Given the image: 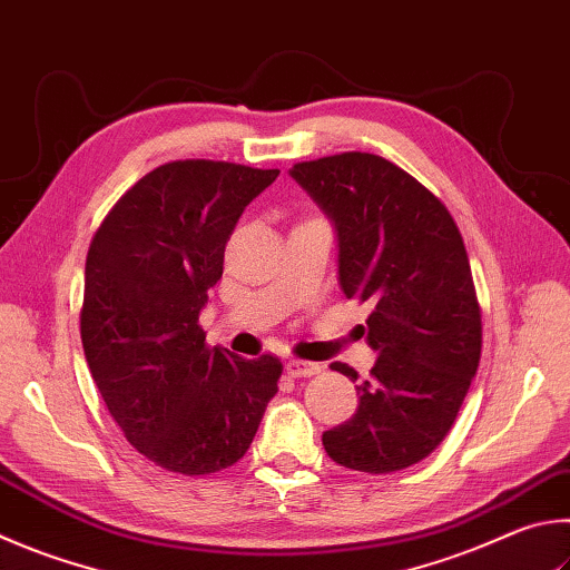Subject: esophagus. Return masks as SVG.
<instances>
[{
	"label": "esophagus",
	"instance_id": "obj_1",
	"mask_svg": "<svg viewBox=\"0 0 570 570\" xmlns=\"http://www.w3.org/2000/svg\"><path fill=\"white\" fill-rule=\"evenodd\" d=\"M286 371H288V376H294V379H312V376L321 374V371H324V366L314 364V361L288 358L286 361Z\"/></svg>",
	"mask_w": 570,
	"mask_h": 570
}]
</instances>
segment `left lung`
<instances>
[{"instance_id":"8db88e82","label":"left lung","mask_w":570,"mask_h":570,"mask_svg":"<svg viewBox=\"0 0 570 570\" xmlns=\"http://www.w3.org/2000/svg\"><path fill=\"white\" fill-rule=\"evenodd\" d=\"M288 174L334 226L338 284L371 304L364 331L379 354L356 386V413L321 441L346 469H409L446 439L481 358L459 226L426 186L376 154H336ZM331 368L358 379L346 364Z\"/></svg>"}]
</instances>
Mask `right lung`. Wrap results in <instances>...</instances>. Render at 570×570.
Returning a JSON list of instances; mask_svg holds the SVG:
<instances>
[{"label":"right lung","instance_id":"add662e5","mask_svg":"<svg viewBox=\"0 0 570 570\" xmlns=\"http://www.w3.org/2000/svg\"><path fill=\"white\" fill-rule=\"evenodd\" d=\"M278 169L171 161L114 204L85 268L81 344L91 379L134 449L204 475L239 461L282 361L209 348L199 326L236 222Z\"/></svg>","mask_w":570,"mask_h":570}]
</instances>
